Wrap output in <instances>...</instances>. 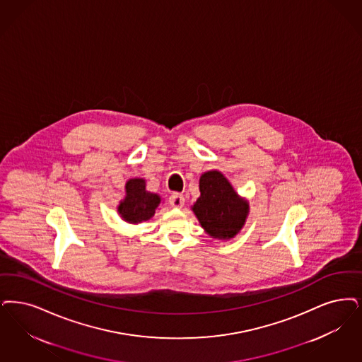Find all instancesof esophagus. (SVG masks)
<instances>
[{
    "mask_svg": "<svg viewBox=\"0 0 362 362\" xmlns=\"http://www.w3.org/2000/svg\"><path fill=\"white\" fill-rule=\"evenodd\" d=\"M170 204L176 209H180L185 204V197L179 192H175L170 197Z\"/></svg>",
    "mask_w": 362,
    "mask_h": 362,
    "instance_id": "1",
    "label": "esophagus"
}]
</instances>
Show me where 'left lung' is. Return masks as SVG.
Returning <instances> with one entry per match:
<instances>
[{"mask_svg": "<svg viewBox=\"0 0 362 362\" xmlns=\"http://www.w3.org/2000/svg\"><path fill=\"white\" fill-rule=\"evenodd\" d=\"M201 197L191 207L201 226L218 240H230L245 225L249 203L219 171H207L199 179Z\"/></svg>", "mask_w": 362, "mask_h": 362, "instance_id": "8db88e82", "label": "left lung"}]
</instances>
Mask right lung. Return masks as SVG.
Here are the masks:
<instances>
[{
    "instance_id": "obj_1",
    "label": "right lung",
    "mask_w": 362,
    "mask_h": 362,
    "mask_svg": "<svg viewBox=\"0 0 362 362\" xmlns=\"http://www.w3.org/2000/svg\"><path fill=\"white\" fill-rule=\"evenodd\" d=\"M125 198L117 207L124 221L129 223H140L155 216L161 198L158 194L146 191L144 179H129L125 185Z\"/></svg>"
}]
</instances>
